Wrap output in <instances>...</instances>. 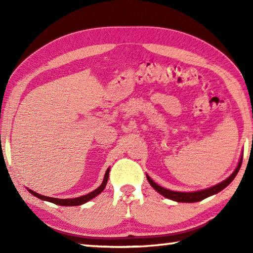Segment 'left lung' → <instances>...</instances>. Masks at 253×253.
Returning a JSON list of instances; mask_svg holds the SVG:
<instances>
[{
  "mask_svg": "<svg viewBox=\"0 0 253 253\" xmlns=\"http://www.w3.org/2000/svg\"><path fill=\"white\" fill-rule=\"evenodd\" d=\"M241 164H242V156H241V158H240V162H239V164L237 166V169H235L234 172L231 174L228 178L224 179L223 182L216 184V185L207 188V190H202V191H198V192H174V191H170V190H168V188H164V187L158 185V184L154 182L147 174H146V176H147L149 184H151V185L154 187V190L157 191L158 193L162 194L163 196H165V198H168L169 200H173V201H176V202L194 203V202H199V201H202L204 199H207V198H209V196L219 193L220 191H222L223 188L228 186L229 184L233 181L234 177L237 176L239 169H240V168H241Z\"/></svg>",
  "mask_w": 253,
  "mask_h": 253,
  "instance_id": "left-lung-1",
  "label": "left lung"
}]
</instances>
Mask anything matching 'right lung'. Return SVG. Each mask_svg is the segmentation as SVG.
<instances>
[{
	"mask_svg": "<svg viewBox=\"0 0 253 253\" xmlns=\"http://www.w3.org/2000/svg\"><path fill=\"white\" fill-rule=\"evenodd\" d=\"M108 177H109V169L106 170L104 181H102L101 185L99 187L96 188L95 191L90 192V193L87 194V195L80 196V198H75V199H54V198H49V196L38 194L37 192H33L32 190H29V192L32 195L37 196L38 199H41L43 201H49V202H51V203L62 205V207H76V205H81V204H84L85 202H88V201H90L91 199L95 198V196H97L98 194H100L101 192L104 191V188L106 187V184H107V181H108Z\"/></svg>",
	"mask_w": 253,
	"mask_h": 253,
	"instance_id": "right-lung-1",
	"label": "right lung"
}]
</instances>
